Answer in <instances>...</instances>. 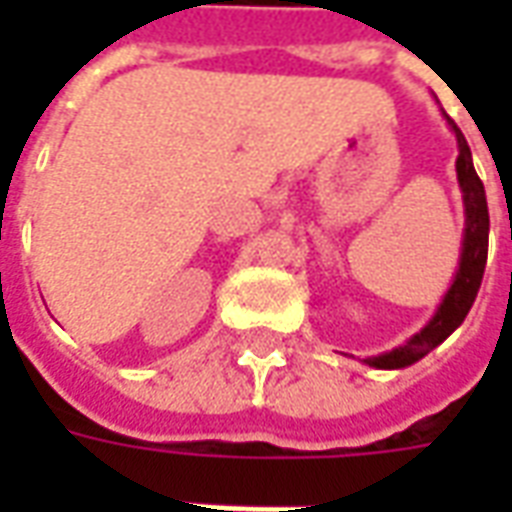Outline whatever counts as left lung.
<instances>
[{"label": "left lung", "mask_w": 512, "mask_h": 512, "mask_svg": "<svg viewBox=\"0 0 512 512\" xmlns=\"http://www.w3.org/2000/svg\"><path fill=\"white\" fill-rule=\"evenodd\" d=\"M450 120V117H447ZM452 131L458 136V183L463 191V205H466V233H463V252H461V268L455 274L452 288L447 290V296L441 301L436 318L414 334L406 345H400L395 351L381 356H370L365 359L370 367H381V370H397V367L414 365L417 359L430 354L439 343H444L466 318V312L472 310L477 290L483 282L485 260H488V202H485L483 180L477 178L472 164V153L466 145V136L461 134V128L450 120Z\"/></svg>", "instance_id": "1"}]
</instances>
